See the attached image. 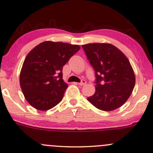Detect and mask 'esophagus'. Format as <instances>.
Wrapping results in <instances>:
<instances>
[{"label": "esophagus", "instance_id": "1", "mask_svg": "<svg viewBox=\"0 0 153 153\" xmlns=\"http://www.w3.org/2000/svg\"><path fill=\"white\" fill-rule=\"evenodd\" d=\"M85 84H86V81L85 80H81V81L80 83H79V85H84Z\"/></svg>", "mask_w": 153, "mask_h": 153}]
</instances>
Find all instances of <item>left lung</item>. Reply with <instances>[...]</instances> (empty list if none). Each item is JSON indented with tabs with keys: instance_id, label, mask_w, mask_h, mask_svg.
<instances>
[{
	"instance_id": "obj_1",
	"label": "left lung",
	"mask_w": 153,
	"mask_h": 153,
	"mask_svg": "<svg viewBox=\"0 0 153 153\" xmlns=\"http://www.w3.org/2000/svg\"><path fill=\"white\" fill-rule=\"evenodd\" d=\"M96 76L95 93L88 100L99 110L111 111L126 103L135 85V75L126 55L110 43L82 45Z\"/></svg>"
}]
</instances>
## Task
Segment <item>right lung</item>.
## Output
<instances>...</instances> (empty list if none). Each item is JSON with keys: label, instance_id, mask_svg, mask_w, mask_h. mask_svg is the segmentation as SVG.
<instances>
[{"label": "right lung", "instance_id": "add662e5", "mask_svg": "<svg viewBox=\"0 0 153 153\" xmlns=\"http://www.w3.org/2000/svg\"><path fill=\"white\" fill-rule=\"evenodd\" d=\"M79 50L78 45L47 41L28 53L20 73V85L32 107L45 111L62 100L68 88L63 67Z\"/></svg>", "mask_w": 153, "mask_h": 153}]
</instances>
